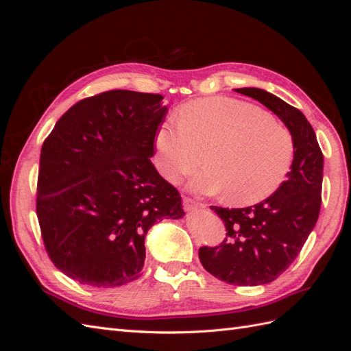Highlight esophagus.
I'll list each match as a JSON object with an SVG mask.
<instances>
[{
    "label": "esophagus",
    "mask_w": 351,
    "mask_h": 351,
    "mask_svg": "<svg viewBox=\"0 0 351 351\" xmlns=\"http://www.w3.org/2000/svg\"><path fill=\"white\" fill-rule=\"evenodd\" d=\"M183 205H184V209L189 210V212H193V210H199V209L205 208L204 204H199V202L192 200L189 197H183Z\"/></svg>",
    "instance_id": "obj_1"
}]
</instances>
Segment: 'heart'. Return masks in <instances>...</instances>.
<instances>
[{"instance_id":"b5f03b06","label":"heart","mask_w":351,"mask_h":351,"mask_svg":"<svg viewBox=\"0 0 351 351\" xmlns=\"http://www.w3.org/2000/svg\"><path fill=\"white\" fill-rule=\"evenodd\" d=\"M158 168L177 180L202 162L208 167L190 177L187 189L197 195L228 193L236 205L269 197L289 174L294 142L282 124L234 98L196 101L168 120L155 136Z\"/></svg>"}]
</instances>
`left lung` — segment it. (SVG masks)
<instances>
[{"instance_id": "obj_1", "label": "left lung", "mask_w": 351, "mask_h": 351, "mask_svg": "<svg viewBox=\"0 0 351 351\" xmlns=\"http://www.w3.org/2000/svg\"><path fill=\"white\" fill-rule=\"evenodd\" d=\"M234 90L277 115L294 142L290 173L277 192L247 208L210 206L226 222L227 239L199 249L202 265L221 281L253 287L277 280L312 232L321 210L324 155L302 111L259 88Z\"/></svg>"}]
</instances>
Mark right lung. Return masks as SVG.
I'll return each instance as SVG.
<instances>
[{
    "instance_id": "1",
    "label": "right lung",
    "mask_w": 351,
    "mask_h": 351,
    "mask_svg": "<svg viewBox=\"0 0 351 351\" xmlns=\"http://www.w3.org/2000/svg\"><path fill=\"white\" fill-rule=\"evenodd\" d=\"M162 95L110 90L77 102L42 145L36 214L52 263L90 287L141 277L155 222L184 217L151 158Z\"/></svg>"
}]
</instances>
